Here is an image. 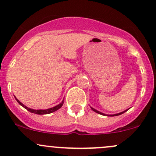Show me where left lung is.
<instances>
[{"label": "left lung", "mask_w": 156, "mask_h": 156, "mask_svg": "<svg viewBox=\"0 0 156 156\" xmlns=\"http://www.w3.org/2000/svg\"><path fill=\"white\" fill-rule=\"evenodd\" d=\"M90 108H92V110L93 111V112H96V113H98V114H101V115H103V116H109V117H115V116H119V115H120V114H122L123 113H125V112H127V111L128 110V109H126V110L125 111H124V112H120V113H118V114H103V113H102V112H99V111H98V110H96V109H94V108H92V107H91L90 106Z\"/></svg>", "instance_id": "8db88e82"}]
</instances>
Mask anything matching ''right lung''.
<instances>
[{"instance_id":"add662e5","label":"right lung","mask_w":156,"mask_h":156,"mask_svg":"<svg viewBox=\"0 0 156 156\" xmlns=\"http://www.w3.org/2000/svg\"><path fill=\"white\" fill-rule=\"evenodd\" d=\"M15 100L17 101V103H19L20 105H22V106L23 107V108H25L26 109V110H28V112H31V113H34V114H40V115H42V114H51V113H53L55 112V111H57L58 109H59L64 104V100L62 101V102L61 103H59L58 105H55V106L53 107V108H48V109H44V110H42V109H39V110H35V109H32V108H28V107L26 106L25 105H23L22 103H21L20 101H19L18 99H17L16 98V97H15Z\"/></svg>"}]
</instances>
